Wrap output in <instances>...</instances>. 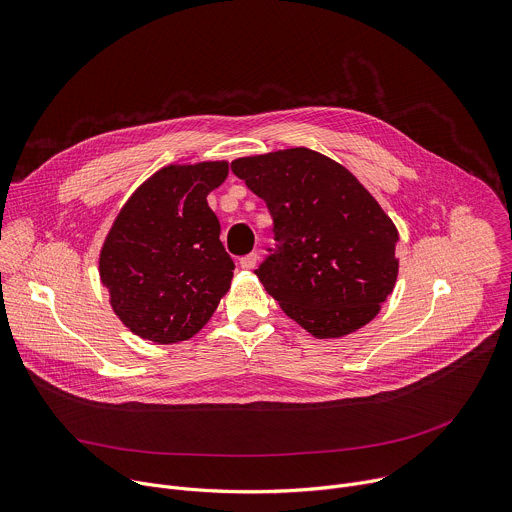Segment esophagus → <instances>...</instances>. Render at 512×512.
I'll list each match as a JSON object with an SVG mask.
<instances>
[{
    "label": "esophagus",
    "mask_w": 512,
    "mask_h": 512,
    "mask_svg": "<svg viewBox=\"0 0 512 512\" xmlns=\"http://www.w3.org/2000/svg\"><path fill=\"white\" fill-rule=\"evenodd\" d=\"M257 259H259V255H257V253H249V255L241 257V259H239V263H241V267H243V269H253V267L257 265Z\"/></svg>",
    "instance_id": "esophagus-1"
}]
</instances>
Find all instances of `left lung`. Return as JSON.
<instances>
[{"mask_svg":"<svg viewBox=\"0 0 512 512\" xmlns=\"http://www.w3.org/2000/svg\"><path fill=\"white\" fill-rule=\"evenodd\" d=\"M231 170L273 218L275 247L255 273L281 310L316 338L369 324L393 291L399 235L367 188L306 148L241 158Z\"/></svg>","mask_w":512,"mask_h":512,"instance_id":"left-lung-1","label":"left lung"}]
</instances>
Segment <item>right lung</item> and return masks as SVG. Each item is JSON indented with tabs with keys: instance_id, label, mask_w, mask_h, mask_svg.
Here are the masks:
<instances>
[{
	"instance_id": "1",
	"label": "right lung",
	"mask_w": 512,
	"mask_h": 512,
	"mask_svg": "<svg viewBox=\"0 0 512 512\" xmlns=\"http://www.w3.org/2000/svg\"><path fill=\"white\" fill-rule=\"evenodd\" d=\"M227 176V162L162 168L115 218L99 269L133 334L158 344L188 340L229 291L235 263L206 202Z\"/></svg>"
}]
</instances>
